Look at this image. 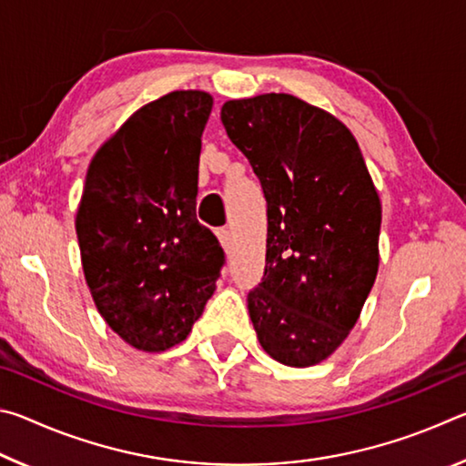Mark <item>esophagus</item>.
<instances>
[{
	"label": "esophagus",
	"instance_id": "1",
	"mask_svg": "<svg viewBox=\"0 0 466 466\" xmlns=\"http://www.w3.org/2000/svg\"><path fill=\"white\" fill-rule=\"evenodd\" d=\"M218 238H219V244H222V248L226 252H230L232 248V236H230V230H226V228H219V230L216 232Z\"/></svg>",
	"mask_w": 466,
	"mask_h": 466
}]
</instances>
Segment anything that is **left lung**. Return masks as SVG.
<instances>
[{
	"mask_svg": "<svg viewBox=\"0 0 466 466\" xmlns=\"http://www.w3.org/2000/svg\"><path fill=\"white\" fill-rule=\"evenodd\" d=\"M222 123L267 201L252 327L279 364L314 366L345 341L374 286L382 208L372 177L351 131L291 94L228 100Z\"/></svg>",
	"mask_w": 466,
	"mask_h": 466,
	"instance_id": "1",
	"label": "left lung"
}]
</instances>
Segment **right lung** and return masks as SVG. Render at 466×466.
<instances>
[{
    "instance_id": "add662e5",
    "label": "right lung",
    "mask_w": 466,
    "mask_h": 466,
    "mask_svg": "<svg viewBox=\"0 0 466 466\" xmlns=\"http://www.w3.org/2000/svg\"><path fill=\"white\" fill-rule=\"evenodd\" d=\"M214 98L177 90L136 110L94 154L76 232L94 304L123 341H185L226 263L197 219V178Z\"/></svg>"
}]
</instances>
